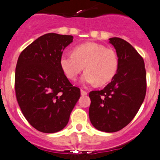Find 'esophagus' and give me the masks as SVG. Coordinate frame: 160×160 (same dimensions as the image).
<instances>
[{"mask_svg": "<svg viewBox=\"0 0 160 160\" xmlns=\"http://www.w3.org/2000/svg\"><path fill=\"white\" fill-rule=\"evenodd\" d=\"M80 93H81V95H83V96H85V95L88 94V92H87L86 91L83 90V89H81V90H80Z\"/></svg>", "mask_w": 160, "mask_h": 160, "instance_id": "obj_1", "label": "esophagus"}]
</instances>
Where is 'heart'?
<instances>
[{
  "label": "heart",
  "mask_w": 160,
  "mask_h": 160,
  "mask_svg": "<svg viewBox=\"0 0 160 160\" xmlns=\"http://www.w3.org/2000/svg\"><path fill=\"white\" fill-rule=\"evenodd\" d=\"M59 63L62 71L70 80H76L84 67L86 72L80 78L83 85L95 83L104 85L115 76L119 60L113 49L98 43L87 42L77 45L72 53H62Z\"/></svg>",
  "instance_id": "heart-1"
}]
</instances>
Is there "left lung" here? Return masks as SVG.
I'll return each instance as SVG.
<instances>
[{
  "label": "left lung",
  "instance_id": "1",
  "mask_svg": "<svg viewBox=\"0 0 160 160\" xmlns=\"http://www.w3.org/2000/svg\"><path fill=\"white\" fill-rule=\"evenodd\" d=\"M109 43L119 60L116 74L100 91L89 92L88 115L95 128L115 132L132 121L145 99L146 73L144 60L129 43L112 37Z\"/></svg>",
  "mask_w": 160,
  "mask_h": 160
}]
</instances>
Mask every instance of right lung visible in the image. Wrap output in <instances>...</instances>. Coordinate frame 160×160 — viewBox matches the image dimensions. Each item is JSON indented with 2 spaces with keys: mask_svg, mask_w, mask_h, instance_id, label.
Masks as SVG:
<instances>
[{
  "mask_svg": "<svg viewBox=\"0 0 160 160\" xmlns=\"http://www.w3.org/2000/svg\"><path fill=\"white\" fill-rule=\"evenodd\" d=\"M72 36L48 33L20 53L15 69V92L24 117L40 132L64 128L80 97L62 71L59 60Z\"/></svg>",
  "mask_w": 160,
  "mask_h": 160,
  "instance_id": "right-lung-1",
  "label": "right lung"
}]
</instances>
